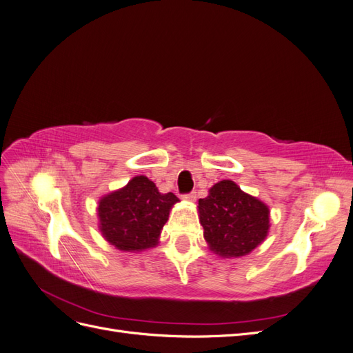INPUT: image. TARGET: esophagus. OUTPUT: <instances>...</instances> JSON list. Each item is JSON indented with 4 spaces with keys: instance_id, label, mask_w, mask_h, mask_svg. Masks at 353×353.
<instances>
[{
    "instance_id": "34e87169",
    "label": "esophagus",
    "mask_w": 353,
    "mask_h": 353,
    "mask_svg": "<svg viewBox=\"0 0 353 353\" xmlns=\"http://www.w3.org/2000/svg\"><path fill=\"white\" fill-rule=\"evenodd\" d=\"M184 200L187 201H196V191H193V193H188V194H184L183 196Z\"/></svg>"
}]
</instances>
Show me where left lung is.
Listing matches in <instances>:
<instances>
[{"label": "left lung", "instance_id": "8db88e82", "mask_svg": "<svg viewBox=\"0 0 353 353\" xmlns=\"http://www.w3.org/2000/svg\"><path fill=\"white\" fill-rule=\"evenodd\" d=\"M199 219L209 249L221 258H241L266 239L270 209L230 179H222L199 200Z\"/></svg>", "mask_w": 353, "mask_h": 353}]
</instances>
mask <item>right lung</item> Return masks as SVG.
Returning a JSON list of instances; mask_svg holds the SVG:
<instances>
[{"mask_svg": "<svg viewBox=\"0 0 353 353\" xmlns=\"http://www.w3.org/2000/svg\"><path fill=\"white\" fill-rule=\"evenodd\" d=\"M176 201L174 193H159L156 184L147 176H134L123 188L100 199V231L105 240L122 252L156 248Z\"/></svg>", "mask_w": 353, "mask_h": 353, "instance_id": "right-lung-1", "label": "right lung"}]
</instances>
